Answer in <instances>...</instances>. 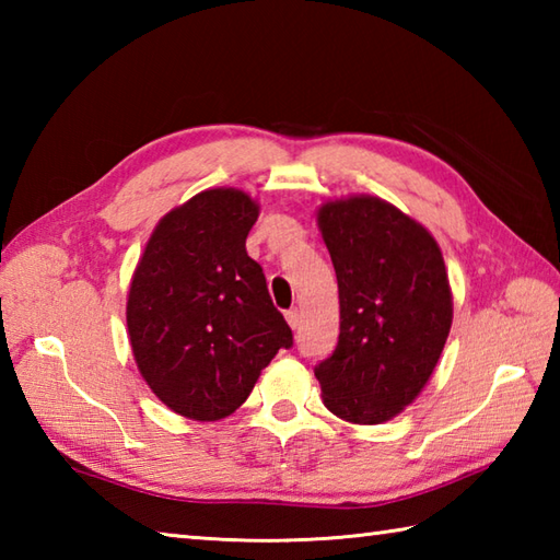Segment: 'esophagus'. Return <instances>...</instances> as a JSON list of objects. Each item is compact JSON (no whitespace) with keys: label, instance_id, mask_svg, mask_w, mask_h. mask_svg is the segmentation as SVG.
<instances>
[{"label":"esophagus","instance_id":"1","mask_svg":"<svg viewBox=\"0 0 560 560\" xmlns=\"http://www.w3.org/2000/svg\"><path fill=\"white\" fill-rule=\"evenodd\" d=\"M287 323L291 325V329H299L301 327V313L299 311H289L287 313Z\"/></svg>","mask_w":560,"mask_h":560}]
</instances>
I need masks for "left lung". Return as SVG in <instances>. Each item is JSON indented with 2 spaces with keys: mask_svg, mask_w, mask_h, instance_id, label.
Wrapping results in <instances>:
<instances>
[{
  "mask_svg": "<svg viewBox=\"0 0 560 560\" xmlns=\"http://www.w3.org/2000/svg\"><path fill=\"white\" fill-rule=\"evenodd\" d=\"M317 225L339 283V341L315 368L325 407L375 425L431 380L452 327V291L431 231L371 195L329 199Z\"/></svg>",
  "mask_w": 560,
  "mask_h": 560,
  "instance_id": "1",
  "label": "left lung"
}]
</instances>
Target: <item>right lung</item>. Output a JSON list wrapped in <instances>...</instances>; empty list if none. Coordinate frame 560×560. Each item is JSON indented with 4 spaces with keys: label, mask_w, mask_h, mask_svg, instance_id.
Instances as JSON below:
<instances>
[{
    "label": "right lung",
    "mask_w": 560,
    "mask_h": 560,
    "mask_svg": "<svg viewBox=\"0 0 560 560\" xmlns=\"http://www.w3.org/2000/svg\"><path fill=\"white\" fill-rule=\"evenodd\" d=\"M259 205L211 187L156 223L127 293V335L141 377L171 411L219 421L293 343L245 237Z\"/></svg>",
    "instance_id": "add662e5"
}]
</instances>
